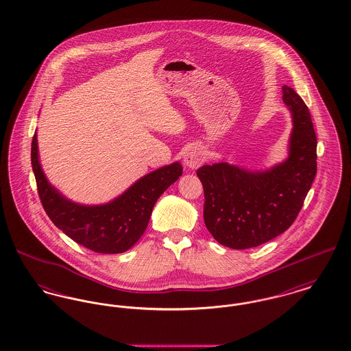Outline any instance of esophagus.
<instances>
[{"instance_id":"34e87169","label":"esophagus","mask_w":351,"mask_h":351,"mask_svg":"<svg viewBox=\"0 0 351 351\" xmlns=\"http://www.w3.org/2000/svg\"><path fill=\"white\" fill-rule=\"evenodd\" d=\"M205 162V152L200 147H191L184 155V165L188 168L200 167Z\"/></svg>"}]
</instances>
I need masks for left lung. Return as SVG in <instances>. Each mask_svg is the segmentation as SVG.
<instances>
[{
	"instance_id": "obj_1",
	"label": "left lung",
	"mask_w": 351,
	"mask_h": 351,
	"mask_svg": "<svg viewBox=\"0 0 351 351\" xmlns=\"http://www.w3.org/2000/svg\"><path fill=\"white\" fill-rule=\"evenodd\" d=\"M283 101L292 112L288 159L266 172L228 163L202 166L204 222L218 243L245 250L284 233L298 217L317 172V138L308 106L289 86Z\"/></svg>"
}]
</instances>
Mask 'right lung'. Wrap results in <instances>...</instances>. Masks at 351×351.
Masks as SVG:
<instances>
[{
	"instance_id": "add662e5",
	"label": "right lung",
	"mask_w": 351,
	"mask_h": 351,
	"mask_svg": "<svg viewBox=\"0 0 351 351\" xmlns=\"http://www.w3.org/2000/svg\"><path fill=\"white\" fill-rule=\"evenodd\" d=\"M32 166L39 199L55 226L76 243L100 254L129 250L146 230L156 200L183 173L176 162L143 176L109 204L83 206L66 200L45 178L38 159L36 133L32 143Z\"/></svg>"
}]
</instances>
